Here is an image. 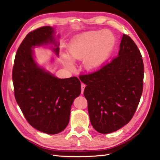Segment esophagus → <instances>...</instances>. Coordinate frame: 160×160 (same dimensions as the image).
<instances>
[{"label":"esophagus","mask_w":160,"mask_h":160,"mask_svg":"<svg viewBox=\"0 0 160 160\" xmlns=\"http://www.w3.org/2000/svg\"><path fill=\"white\" fill-rule=\"evenodd\" d=\"M85 87H86V85L84 84H81V94H83L84 88H85Z\"/></svg>","instance_id":"esophagus-1"}]
</instances>
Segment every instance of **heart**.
<instances>
[{
    "mask_svg": "<svg viewBox=\"0 0 160 160\" xmlns=\"http://www.w3.org/2000/svg\"><path fill=\"white\" fill-rule=\"evenodd\" d=\"M115 39L110 31H89L75 37L68 46L69 55L62 54L67 67L74 68V60H84L88 71H96L103 66L115 45Z\"/></svg>",
    "mask_w": 160,
    "mask_h": 160,
    "instance_id": "heart-1",
    "label": "heart"
}]
</instances>
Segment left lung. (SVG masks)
I'll list each match as a JSON object with an SVG mask.
<instances>
[{
    "mask_svg": "<svg viewBox=\"0 0 160 160\" xmlns=\"http://www.w3.org/2000/svg\"><path fill=\"white\" fill-rule=\"evenodd\" d=\"M118 56L96 72L80 78L87 85L84 96L91 123L102 134L116 131L130 122L143 90V60L128 36H122Z\"/></svg>",
    "mask_w": 160,
    "mask_h": 160,
    "instance_id": "1",
    "label": "left lung"
}]
</instances>
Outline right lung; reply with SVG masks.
<instances>
[{
    "label": "right lung",
    "instance_id": "1",
    "mask_svg": "<svg viewBox=\"0 0 160 160\" xmlns=\"http://www.w3.org/2000/svg\"><path fill=\"white\" fill-rule=\"evenodd\" d=\"M54 28L42 27L26 36L17 51L13 67L14 96L29 124L39 131L57 134L69 124L71 107L81 93L77 77L60 79L40 67L34 58L36 47L53 45L59 56Z\"/></svg>",
    "mask_w": 160,
    "mask_h": 160
}]
</instances>
